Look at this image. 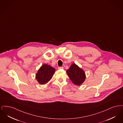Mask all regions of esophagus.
Listing matches in <instances>:
<instances>
[{"label": "esophagus", "instance_id": "esophagus-1", "mask_svg": "<svg viewBox=\"0 0 123 123\" xmlns=\"http://www.w3.org/2000/svg\"><path fill=\"white\" fill-rule=\"evenodd\" d=\"M58 69H64V67H62V66L59 67H58Z\"/></svg>", "mask_w": 123, "mask_h": 123}]
</instances>
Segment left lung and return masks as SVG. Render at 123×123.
<instances>
[{"instance_id":"left-lung-1","label":"left lung","mask_w":123,"mask_h":123,"mask_svg":"<svg viewBox=\"0 0 123 123\" xmlns=\"http://www.w3.org/2000/svg\"><path fill=\"white\" fill-rule=\"evenodd\" d=\"M66 73L70 80L76 85H80L85 80V73L75 63L71 65Z\"/></svg>"}]
</instances>
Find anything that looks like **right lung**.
Segmentation results:
<instances>
[{"label":"right lung","instance_id":"add662e5","mask_svg":"<svg viewBox=\"0 0 123 123\" xmlns=\"http://www.w3.org/2000/svg\"><path fill=\"white\" fill-rule=\"evenodd\" d=\"M55 69L49 65L43 64L36 74V78L41 84H45L52 78Z\"/></svg>","mask_w":123,"mask_h":123}]
</instances>
